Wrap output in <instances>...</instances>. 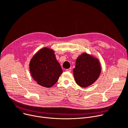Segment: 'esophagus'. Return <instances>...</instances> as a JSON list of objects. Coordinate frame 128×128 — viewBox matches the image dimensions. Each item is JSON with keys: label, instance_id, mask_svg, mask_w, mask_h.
Masks as SVG:
<instances>
[{"label": "esophagus", "instance_id": "34e87169", "mask_svg": "<svg viewBox=\"0 0 128 128\" xmlns=\"http://www.w3.org/2000/svg\"><path fill=\"white\" fill-rule=\"evenodd\" d=\"M66 71L69 72H71V71H72V68H68V69H66Z\"/></svg>", "mask_w": 128, "mask_h": 128}]
</instances>
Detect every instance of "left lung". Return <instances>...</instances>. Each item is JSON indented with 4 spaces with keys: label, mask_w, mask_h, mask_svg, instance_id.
I'll return each instance as SVG.
<instances>
[{
    "label": "left lung",
    "mask_w": 128,
    "mask_h": 128,
    "mask_svg": "<svg viewBox=\"0 0 128 128\" xmlns=\"http://www.w3.org/2000/svg\"><path fill=\"white\" fill-rule=\"evenodd\" d=\"M100 72L101 67L98 60L85 52L77 58L75 68L73 70L76 84L83 88L94 82Z\"/></svg>",
    "instance_id": "1"
}]
</instances>
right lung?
I'll use <instances>...</instances> for the list:
<instances>
[{"mask_svg": "<svg viewBox=\"0 0 128 128\" xmlns=\"http://www.w3.org/2000/svg\"><path fill=\"white\" fill-rule=\"evenodd\" d=\"M29 65L34 80L46 88H51L56 84L63 72L54 51L46 47L40 49L33 56Z\"/></svg>", "mask_w": 128, "mask_h": 128, "instance_id": "obj_1", "label": "right lung"}]
</instances>
